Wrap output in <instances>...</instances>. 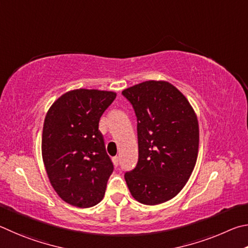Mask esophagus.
Instances as JSON below:
<instances>
[{
	"label": "esophagus",
	"instance_id": "obj_1",
	"mask_svg": "<svg viewBox=\"0 0 248 248\" xmlns=\"http://www.w3.org/2000/svg\"><path fill=\"white\" fill-rule=\"evenodd\" d=\"M119 162H120V158H119V157H114V158H113V163H114L115 167L119 166Z\"/></svg>",
	"mask_w": 248,
	"mask_h": 248
}]
</instances>
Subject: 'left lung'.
<instances>
[{
  "label": "left lung",
  "instance_id": "obj_1",
  "mask_svg": "<svg viewBox=\"0 0 248 248\" xmlns=\"http://www.w3.org/2000/svg\"><path fill=\"white\" fill-rule=\"evenodd\" d=\"M122 94L135 111L138 138V161L125 181L137 202L158 205L176 196L192 174L197 117L187 99L167 81H144Z\"/></svg>",
  "mask_w": 248,
  "mask_h": 248
}]
</instances>
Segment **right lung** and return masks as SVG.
I'll return each mask as SVG.
<instances>
[{"instance_id":"right-lung-1","label":"right lung","mask_w":248,"mask_h":248,"mask_svg":"<svg viewBox=\"0 0 248 248\" xmlns=\"http://www.w3.org/2000/svg\"><path fill=\"white\" fill-rule=\"evenodd\" d=\"M116 93L94 89L69 91L47 111L42 131V158L55 192L73 206L102 201L114 167L99 131L103 112Z\"/></svg>"}]
</instances>
